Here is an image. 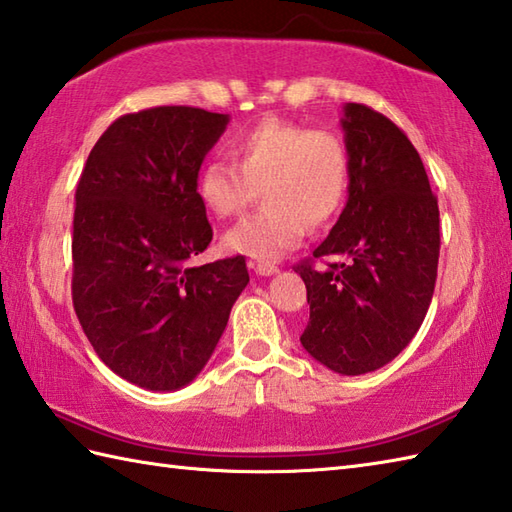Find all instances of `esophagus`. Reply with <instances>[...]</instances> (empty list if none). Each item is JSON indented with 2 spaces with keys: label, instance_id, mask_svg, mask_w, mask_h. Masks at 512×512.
Here are the masks:
<instances>
[{
  "label": "esophagus",
  "instance_id": "1",
  "mask_svg": "<svg viewBox=\"0 0 512 512\" xmlns=\"http://www.w3.org/2000/svg\"><path fill=\"white\" fill-rule=\"evenodd\" d=\"M248 266L253 268L257 275H262V277H270V275L279 273V268L275 264H268V262H248Z\"/></svg>",
  "mask_w": 512,
  "mask_h": 512
}]
</instances>
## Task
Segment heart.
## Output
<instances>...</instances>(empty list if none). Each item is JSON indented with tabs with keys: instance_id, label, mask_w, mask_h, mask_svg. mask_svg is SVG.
<instances>
[{
	"instance_id": "obj_1",
	"label": "heart",
	"mask_w": 512,
	"mask_h": 512,
	"mask_svg": "<svg viewBox=\"0 0 512 512\" xmlns=\"http://www.w3.org/2000/svg\"><path fill=\"white\" fill-rule=\"evenodd\" d=\"M233 158L209 160L198 173V198L215 217L242 215L262 193V211L226 233L224 246L255 259L295 248L308 228L339 213L350 180V156L332 129L264 118L233 143Z\"/></svg>"
}]
</instances>
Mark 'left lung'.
<instances>
[{"label": "left lung", "mask_w": 512, "mask_h": 512, "mask_svg": "<svg viewBox=\"0 0 512 512\" xmlns=\"http://www.w3.org/2000/svg\"><path fill=\"white\" fill-rule=\"evenodd\" d=\"M343 112L350 198L295 273L310 303L301 345L332 372L358 376L394 361L424 321L438 277L440 211L407 134L363 103ZM321 256L340 262L314 269Z\"/></svg>", "instance_id": "left-lung-1"}]
</instances>
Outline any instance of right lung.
I'll list each match as a JSON object with an SVG mask.
<instances>
[{
  "label": "right lung",
  "mask_w": 512,
  "mask_h": 512,
  "mask_svg": "<svg viewBox=\"0 0 512 512\" xmlns=\"http://www.w3.org/2000/svg\"><path fill=\"white\" fill-rule=\"evenodd\" d=\"M226 125L187 105L125 114L76 184L74 312L101 361L138 387L189 385L248 284L242 255L189 266L213 239L198 171Z\"/></svg>",
  "instance_id": "obj_1"
}]
</instances>
